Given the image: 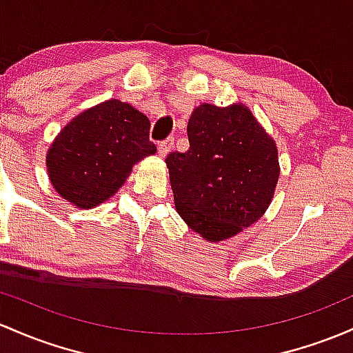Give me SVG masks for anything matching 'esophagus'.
I'll return each instance as SVG.
<instances>
[{
  "instance_id": "1",
  "label": "esophagus",
  "mask_w": 353,
  "mask_h": 353,
  "mask_svg": "<svg viewBox=\"0 0 353 353\" xmlns=\"http://www.w3.org/2000/svg\"><path fill=\"white\" fill-rule=\"evenodd\" d=\"M172 145H174V137H168L165 141L159 142V145H157L159 156H161V157L168 156V154L170 152V149H172Z\"/></svg>"
}]
</instances>
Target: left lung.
Instances as JSON below:
<instances>
[{
  "instance_id": "obj_1",
  "label": "left lung",
  "mask_w": 353,
  "mask_h": 353,
  "mask_svg": "<svg viewBox=\"0 0 353 353\" xmlns=\"http://www.w3.org/2000/svg\"><path fill=\"white\" fill-rule=\"evenodd\" d=\"M189 149L165 164L179 216L212 243L224 241L265 214L280 177L278 149L250 108L196 107Z\"/></svg>"
}]
</instances>
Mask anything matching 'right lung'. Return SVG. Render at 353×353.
<instances>
[{"instance_id":"1","label":"right lung","mask_w":353,"mask_h":353,"mask_svg":"<svg viewBox=\"0 0 353 353\" xmlns=\"http://www.w3.org/2000/svg\"><path fill=\"white\" fill-rule=\"evenodd\" d=\"M149 130V119L117 99L87 108L48 149L52 185L77 208L99 206L122 188L134 164L156 154Z\"/></svg>"}]
</instances>
